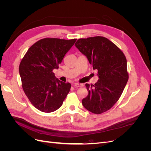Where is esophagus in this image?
I'll return each instance as SVG.
<instances>
[{
  "instance_id": "1",
  "label": "esophagus",
  "mask_w": 151,
  "mask_h": 151,
  "mask_svg": "<svg viewBox=\"0 0 151 151\" xmlns=\"http://www.w3.org/2000/svg\"><path fill=\"white\" fill-rule=\"evenodd\" d=\"M74 86L75 87H76V88H80V87L83 86V84H79V83H75Z\"/></svg>"
}]
</instances>
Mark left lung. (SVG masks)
<instances>
[{
    "label": "left lung",
    "instance_id": "1",
    "mask_svg": "<svg viewBox=\"0 0 151 151\" xmlns=\"http://www.w3.org/2000/svg\"><path fill=\"white\" fill-rule=\"evenodd\" d=\"M75 46L98 72L96 83L86 84L89 93L82 100L83 106L94 114L106 111L119 99L129 79L125 56L102 36L79 39Z\"/></svg>",
    "mask_w": 151,
    "mask_h": 151
}]
</instances>
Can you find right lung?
I'll list each match as a JSON object with an SVG mask.
<instances>
[{
  "instance_id": "add662e5",
  "label": "right lung",
  "mask_w": 151,
  "mask_h": 151,
  "mask_svg": "<svg viewBox=\"0 0 151 151\" xmlns=\"http://www.w3.org/2000/svg\"><path fill=\"white\" fill-rule=\"evenodd\" d=\"M76 42V39H42L32 45L22 59L19 71L22 89L40 111H56L69 93L71 84L56 78L53 70L58 69Z\"/></svg>"
}]
</instances>
